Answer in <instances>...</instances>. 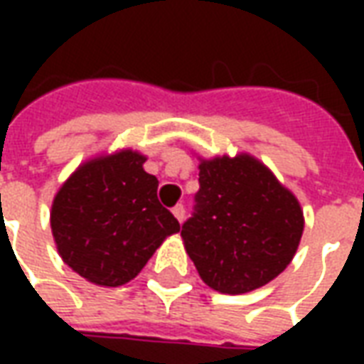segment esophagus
I'll list each match as a JSON object with an SVG mask.
<instances>
[{"label": "esophagus", "instance_id": "obj_1", "mask_svg": "<svg viewBox=\"0 0 364 364\" xmlns=\"http://www.w3.org/2000/svg\"><path fill=\"white\" fill-rule=\"evenodd\" d=\"M171 213H173V216L177 218V220L183 222V218H185V206H183V205L173 206V210H171Z\"/></svg>", "mask_w": 364, "mask_h": 364}]
</instances>
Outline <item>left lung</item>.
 Returning <instances> with one entry per match:
<instances>
[{"label":"left lung","mask_w":364,"mask_h":364,"mask_svg":"<svg viewBox=\"0 0 364 364\" xmlns=\"http://www.w3.org/2000/svg\"><path fill=\"white\" fill-rule=\"evenodd\" d=\"M198 158L197 213L181 237L200 279L222 294L265 287L289 267L304 213L261 159L247 151Z\"/></svg>","instance_id":"8db88e82"}]
</instances>
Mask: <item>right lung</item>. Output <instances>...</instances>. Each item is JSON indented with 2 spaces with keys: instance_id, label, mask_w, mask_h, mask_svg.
I'll use <instances>...</instances> for the list:
<instances>
[{
  "instance_id": "add662e5",
  "label": "right lung",
  "mask_w": 364,
  "mask_h": 364,
  "mask_svg": "<svg viewBox=\"0 0 364 364\" xmlns=\"http://www.w3.org/2000/svg\"><path fill=\"white\" fill-rule=\"evenodd\" d=\"M132 148L85 159L52 198L58 255L97 287H122L140 273L179 222L158 200V179Z\"/></svg>"
}]
</instances>
